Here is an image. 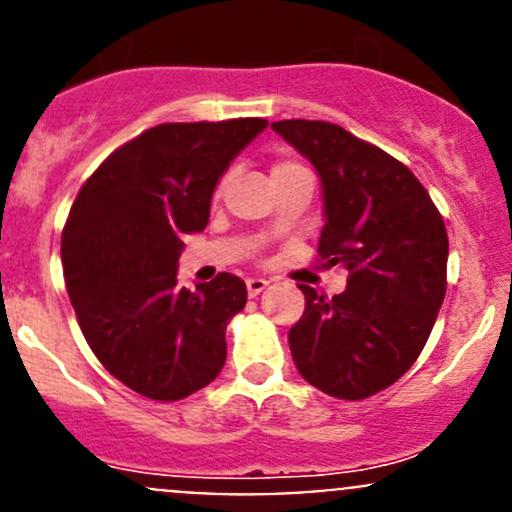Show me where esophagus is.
<instances>
[{
    "label": "esophagus",
    "mask_w": 512,
    "mask_h": 512,
    "mask_svg": "<svg viewBox=\"0 0 512 512\" xmlns=\"http://www.w3.org/2000/svg\"><path fill=\"white\" fill-rule=\"evenodd\" d=\"M267 285H270V282L262 280V277H250V280H247V294H250V297H257Z\"/></svg>",
    "instance_id": "esophagus-1"
}]
</instances>
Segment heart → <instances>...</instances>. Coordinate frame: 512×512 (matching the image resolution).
<instances>
[{"label": "heart", "instance_id": "obj_1", "mask_svg": "<svg viewBox=\"0 0 512 512\" xmlns=\"http://www.w3.org/2000/svg\"><path fill=\"white\" fill-rule=\"evenodd\" d=\"M294 170H304V165L294 158H277L275 163H272V178H282V175L294 173ZM227 180H230V175H223V178L218 180V185H215V195H223Z\"/></svg>", "mask_w": 512, "mask_h": 512}]
</instances>
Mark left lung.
<instances>
[{"mask_svg":"<svg viewBox=\"0 0 512 512\" xmlns=\"http://www.w3.org/2000/svg\"><path fill=\"white\" fill-rule=\"evenodd\" d=\"M317 168L324 218L317 262L347 270L342 294L304 292L289 329L299 374L361 401L399 381L426 347L446 297L448 235L428 190L401 160L329 121L272 123Z\"/></svg>","mask_w":512,"mask_h":512,"instance_id":"obj_1","label":"left lung"}]
</instances>
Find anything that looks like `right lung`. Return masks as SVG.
Returning a JSON list of instances; mask_svg holds the SVG:
<instances>
[{"mask_svg": "<svg viewBox=\"0 0 512 512\" xmlns=\"http://www.w3.org/2000/svg\"><path fill=\"white\" fill-rule=\"evenodd\" d=\"M265 126L160 123L116 148L71 205L61 265L79 327L103 369L146 399L180 401L223 369L245 282L220 272L180 289L178 257L208 225L220 175Z\"/></svg>", "mask_w": 512, "mask_h": 512, "instance_id": "1", "label": "right lung"}]
</instances>
